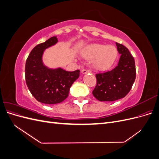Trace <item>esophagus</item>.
<instances>
[{
  "mask_svg": "<svg viewBox=\"0 0 159 159\" xmlns=\"http://www.w3.org/2000/svg\"><path fill=\"white\" fill-rule=\"evenodd\" d=\"M91 71L90 70H88V69H82L81 70V73L85 74H87V73H91Z\"/></svg>",
  "mask_w": 159,
  "mask_h": 159,
  "instance_id": "1",
  "label": "esophagus"
}]
</instances>
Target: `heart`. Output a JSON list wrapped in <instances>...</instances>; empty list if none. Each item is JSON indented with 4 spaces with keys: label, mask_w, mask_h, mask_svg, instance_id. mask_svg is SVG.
Segmentation results:
<instances>
[{
    "label": "heart",
    "mask_w": 159,
    "mask_h": 159,
    "mask_svg": "<svg viewBox=\"0 0 159 159\" xmlns=\"http://www.w3.org/2000/svg\"><path fill=\"white\" fill-rule=\"evenodd\" d=\"M84 55L88 59H95V68L104 70L109 68L114 63L117 56V50L113 46L98 44L88 47L85 50Z\"/></svg>",
    "instance_id": "b5f03b06"
}]
</instances>
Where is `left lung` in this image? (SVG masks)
Wrapping results in <instances>:
<instances>
[{
	"instance_id": "left-lung-1",
	"label": "left lung",
	"mask_w": 159,
	"mask_h": 159,
	"mask_svg": "<svg viewBox=\"0 0 159 159\" xmlns=\"http://www.w3.org/2000/svg\"><path fill=\"white\" fill-rule=\"evenodd\" d=\"M116 46L121 54L118 65L112 70L96 74L97 84L92 93L100 102H113L125 98L136 78L134 57L125 46L117 42Z\"/></svg>"
}]
</instances>
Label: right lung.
I'll use <instances>...</instances> for the list:
<instances>
[{
	"label": "right lung",
	"instance_id": "add662e5",
	"mask_svg": "<svg viewBox=\"0 0 159 159\" xmlns=\"http://www.w3.org/2000/svg\"><path fill=\"white\" fill-rule=\"evenodd\" d=\"M57 42L53 36L35 46L28 56L25 65V78L28 89L40 103L56 104L63 102L69 94L70 88L79 78V70L67 71L61 68L50 69L42 62L44 51Z\"/></svg>",
	"mask_w": 159,
	"mask_h": 159
}]
</instances>
